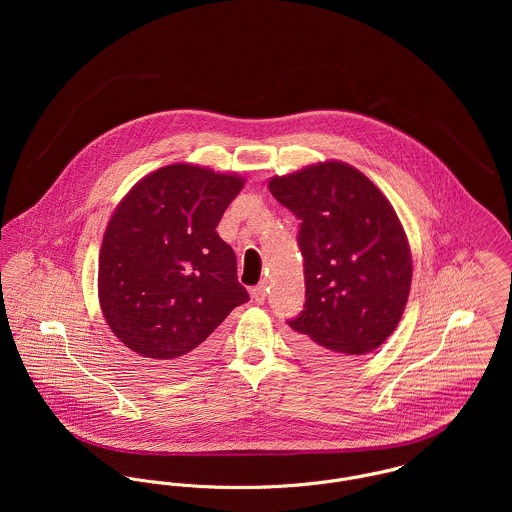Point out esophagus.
<instances>
[{"label":"esophagus","mask_w":512,"mask_h":512,"mask_svg":"<svg viewBox=\"0 0 512 512\" xmlns=\"http://www.w3.org/2000/svg\"><path fill=\"white\" fill-rule=\"evenodd\" d=\"M266 295H268V288H266V284H264V282H262V284H258V286L252 290V297H254V301H256V303H264Z\"/></svg>","instance_id":"1"}]
</instances>
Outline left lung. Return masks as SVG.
I'll return each mask as SVG.
<instances>
[{"mask_svg": "<svg viewBox=\"0 0 512 512\" xmlns=\"http://www.w3.org/2000/svg\"><path fill=\"white\" fill-rule=\"evenodd\" d=\"M268 187L301 220L305 305L288 321L299 351L319 363L372 353L402 319L412 284V254L394 207L343 161L276 175Z\"/></svg>", "mask_w": 512, "mask_h": 512, "instance_id": "left-lung-1", "label": "left lung"}]
</instances>
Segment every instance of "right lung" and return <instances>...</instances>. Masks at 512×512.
Returning a JSON list of instances; mask_svg holds the SVG:
<instances>
[{
	"label": "right lung",
	"instance_id": "right-lung-1",
	"mask_svg": "<svg viewBox=\"0 0 512 512\" xmlns=\"http://www.w3.org/2000/svg\"><path fill=\"white\" fill-rule=\"evenodd\" d=\"M238 175L173 163L138 181L106 226L98 299L112 333L157 368L195 365L226 315L248 301L217 224Z\"/></svg>",
	"mask_w": 512,
	"mask_h": 512
}]
</instances>
